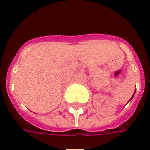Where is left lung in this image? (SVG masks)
Masks as SVG:
<instances>
[{
    "mask_svg": "<svg viewBox=\"0 0 150 150\" xmlns=\"http://www.w3.org/2000/svg\"><path fill=\"white\" fill-rule=\"evenodd\" d=\"M134 94H135V92H134ZM134 94L132 95V96H134ZM132 98H131V99H132Z\"/></svg>",
    "mask_w": 150,
    "mask_h": 150,
    "instance_id": "left-lung-1",
    "label": "left lung"
}]
</instances>
